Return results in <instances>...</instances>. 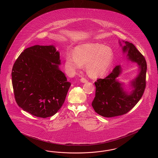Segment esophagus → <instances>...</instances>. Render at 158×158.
Segmentation results:
<instances>
[{"label":"esophagus","mask_w":158,"mask_h":158,"mask_svg":"<svg viewBox=\"0 0 158 158\" xmlns=\"http://www.w3.org/2000/svg\"><path fill=\"white\" fill-rule=\"evenodd\" d=\"M81 82L82 83L88 82V80L84 78V77H82V78L81 79Z\"/></svg>","instance_id":"esophagus-1"}]
</instances>
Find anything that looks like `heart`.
Segmentation results:
<instances>
[{"instance_id":"heart-1","label":"heart","mask_w":158,"mask_h":158,"mask_svg":"<svg viewBox=\"0 0 158 158\" xmlns=\"http://www.w3.org/2000/svg\"><path fill=\"white\" fill-rule=\"evenodd\" d=\"M75 54H67L65 67L69 72L73 73L86 64V70L92 78L105 75L113 63L112 50L104 44L92 43L79 45L75 48Z\"/></svg>"}]
</instances>
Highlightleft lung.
<instances>
[{
  "instance_id": "1",
  "label": "left lung",
  "mask_w": 158,
  "mask_h": 158,
  "mask_svg": "<svg viewBox=\"0 0 158 158\" xmlns=\"http://www.w3.org/2000/svg\"><path fill=\"white\" fill-rule=\"evenodd\" d=\"M123 42L126 44L122 47L123 53H127L128 60L138 64L140 72L131 82L133 89L130 93L124 90L123 83L117 79L122 72L120 65L117 66L105 78L98 79L95 82V97L92 106L96 113L104 117H113L128 113L141 99L146 88V60L132 43ZM119 43L122 46L120 41Z\"/></svg>"
}]
</instances>
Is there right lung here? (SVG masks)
Returning <instances> with one entry per match:
<instances>
[{
	"label": "right lung",
	"mask_w": 158,
	"mask_h": 158,
	"mask_svg": "<svg viewBox=\"0 0 158 158\" xmlns=\"http://www.w3.org/2000/svg\"><path fill=\"white\" fill-rule=\"evenodd\" d=\"M60 64V53L54 45H34L19 56L12 82L15 101L23 111L47 118L60 110L71 85Z\"/></svg>",
	"instance_id": "obj_1"
}]
</instances>
